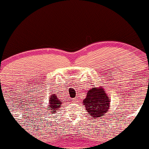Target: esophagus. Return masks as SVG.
<instances>
[{
	"mask_svg": "<svg viewBox=\"0 0 149 149\" xmlns=\"http://www.w3.org/2000/svg\"><path fill=\"white\" fill-rule=\"evenodd\" d=\"M73 102H78V100H77V98H75V99H73Z\"/></svg>",
	"mask_w": 149,
	"mask_h": 149,
	"instance_id": "esophagus-1",
	"label": "esophagus"
}]
</instances>
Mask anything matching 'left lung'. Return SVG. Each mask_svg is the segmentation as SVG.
Masks as SVG:
<instances>
[{"label": "left lung", "mask_w": 149, "mask_h": 149, "mask_svg": "<svg viewBox=\"0 0 149 149\" xmlns=\"http://www.w3.org/2000/svg\"><path fill=\"white\" fill-rule=\"evenodd\" d=\"M85 109L92 118H100L107 113L110 107V98L102 86L90 89L83 101Z\"/></svg>", "instance_id": "1"}]
</instances>
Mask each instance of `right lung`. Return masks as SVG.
<instances>
[{
  "instance_id": "obj_1",
  "label": "right lung",
  "mask_w": 149,
  "mask_h": 149,
  "mask_svg": "<svg viewBox=\"0 0 149 149\" xmlns=\"http://www.w3.org/2000/svg\"><path fill=\"white\" fill-rule=\"evenodd\" d=\"M61 104H62V101L59 100V97L56 96L55 94L51 95L50 97H49V106L47 107V110H51L52 111H53L52 113H54L56 111L59 110Z\"/></svg>"
}]
</instances>
